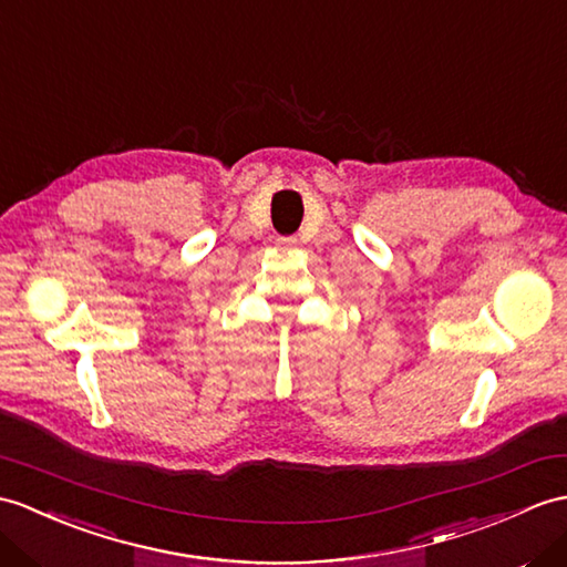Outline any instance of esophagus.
<instances>
[{
  "label": "esophagus",
  "instance_id": "esophagus-1",
  "mask_svg": "<svg viewBox=\"0 0 567 567\" xmlns=\"http://www.w3.org/2000/svg\"><path fill=\"white\" fill-rule=\"evenodd\" d=\"M275 244H278L280 248H295L297 239H295V236H278V239H275Z\"/></svg>",
  "mask_w": 567,
  "mask_h": 567
}]
</instances>
